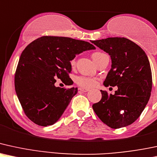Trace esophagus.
Returning <instances> with one entry per match:
<instances>
[{"instance_id": "esophagus-1", "label": "esophagus", "mask_w": 157, "mask_h": 157, "mask_svg": "<svg viewBox=\"0 0 157 157\" xmlns=\"http://www.w3.org/2000/svg\"><path fill=\"white\" fill-rule=\"evenodd\" d=\"M78 90L81 92H84V93H85V92H88L89 91V89H87V88H82V87H80L78 88Z\"/></svg>"}]
</instances>
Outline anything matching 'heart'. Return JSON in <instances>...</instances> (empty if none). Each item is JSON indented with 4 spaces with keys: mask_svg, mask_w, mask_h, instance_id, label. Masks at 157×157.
Instances as JSON below:
<instances>
[{
    "mask_svg": "<svg viewBox=\"0 0 157 157\" xmlns=\"http://www.w3.org/2000/svg\"><path fill=\"white\" fill-rule=\"evenodd\" d=\"M104 54V53L101 52H95L93 53L92 56L94 61H96L98 57H100L101 55ZM70 64L72 67H74L75 64V58H73L70 61ZM98 80L96 78L94 77H90V76H85V75H79L75 78V83L78 84V86H82V87L85 88H91L95 86L97 84Z\"/></svg>",
    "mask_w": 157,
    "mask_h": 157,
    "instance_id": "obj_1",
    "label": "heart"
}]
</instances>
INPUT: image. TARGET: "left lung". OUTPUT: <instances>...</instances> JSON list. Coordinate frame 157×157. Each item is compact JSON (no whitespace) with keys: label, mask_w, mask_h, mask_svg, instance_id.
<instances>
[{"label":"left lung","mask_w":157,"mask_h":157,"mask_svg":"<svg viewBox=\"0 0 157 157\" xmlns=\"http://www.w3.org/2000/svg\"><path fill=\"white\" fill-rule=\"evenodd\" d=\"M92 42L111 56L112 68L105 86H117L114 95L101 90L99 102L93 109L103 123L112 128L131 125L148 104L152 89L150 62L139 45L125 37H109Z\"/></svg>","instance_id":"8db88e82"}]
</instances>
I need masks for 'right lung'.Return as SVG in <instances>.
Listing matches in <instances>:
<instances>
[{
  "label": "right lung",
  "instance_id": "right-lung-1",
  "mask_svg": "<svg viewBox=\"0 0 157 157\" xmlns=\"http://www.w3.org/2000/svg\"><path fill=\"white\" fill-rule=\"evenodd\" d=\"M95 48L88 42L54 36H41L26 46L14 74V88L28 118L41 126H51L60 118L78 90L56 87V78L66 85L73 84L70 61Z\"/></svg>",
  "mask_w": 157,
  "mask_h": 157
}]
</instances>
